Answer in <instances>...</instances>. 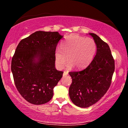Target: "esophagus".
Wrapping results in <instances>:
<instances>
[{"label":"esophagus","instance_id":"34e87169","mask_svg":"<svg viewBox=\"0 0 128 128\" xmlns=\"http://www.w3.org/2000/svg\"><path fill=\"white\" fill-rule=\"evenodd\" d=\"M68 72H67V71H64L63 73V76H66V75H68Z\"/></svg>","mask_w":128,"mask_h":128}]
</instances>
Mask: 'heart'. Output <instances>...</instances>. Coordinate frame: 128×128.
<instances>
[{"label":"heart","mask_w":128,"mask_h":128,"mask_svg":"<svg viewBox=\"0 0 128 128\" xmlns=\"http://www.w3.org/2000/svg\"><path fill=\"white\" fill-rule=\"evenodd\" d=\"M96 51V43L92 38L71 34L62 42L61 49L56 50V64L58 68H63L68 58V66H74L76 68H84L92 61Z\"/></svg>","instance_id":"heart-1"}]
</instances>
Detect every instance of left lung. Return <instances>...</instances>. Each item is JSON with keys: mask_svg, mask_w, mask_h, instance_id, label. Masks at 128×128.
<instances>
[{"mask_svg": "<svg viewBox=\"0 0 128 128\" xmlns=\"http://www.w3.org/2000/svg\"><path fill=\"white\" fill-rule=\"evenodd\" d=\"M89 34L96 43V55L85 69L69 72L72 79L69 96L76 106L81 108L90 107L104 96L114 71V60L109 46L95 34Z\"/></svg>", "mask_w": 128, "mask_h": 128, "instance_id": "8db88e82", "label": "left lung"}]
</instances>
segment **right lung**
I'll list each match as a JSON object with an SVG mask.
<instances>
[{
	"label": "right lung",
	"mask_w": 128,
	"mask_h": 128,
	"mask_svg": "<svg viewBox=\"0 0 128 128\" xmlns=\"http://www.w3.org/2000/svg\"><path fill=\"white\" fill-rule=\"evenodd\" d=\"M62 38L57 32L37 31L17 46L11 70L17 90L30 103L43 104L52 98L63 74L55 66L56 48Z\"/></svg>",
	"instance_id": "1"
}]
</instances>
